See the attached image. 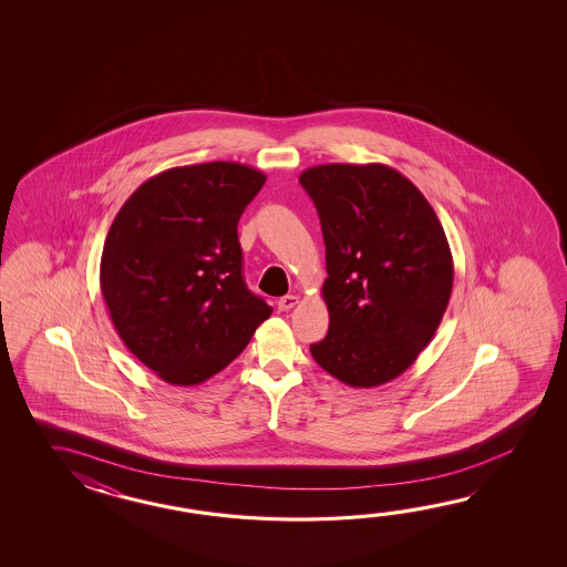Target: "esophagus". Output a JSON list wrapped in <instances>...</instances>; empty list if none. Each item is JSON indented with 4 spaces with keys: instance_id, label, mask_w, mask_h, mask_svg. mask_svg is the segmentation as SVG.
Returning a JSON list of instances; mask_svg holds the SVG:
<instances>
[{
    "instance_id": "34e87169",
    "label": "esophagus",
    "mask_w": 567,
    "mask_h": 567,
    "mask_svg": "<svg viewBox=\"0 0 567 567\" xmlns=\"http://www.w3.org/2000/svg\"><path fill=\"white\" fill-rule=\"evenodd\" d=\"M300 301V298L298 296H293V293H289V296H284V298H279L278 301V308L281 310V312H288V310H291L296 303Z\"/></svg>"
}]
</instances>
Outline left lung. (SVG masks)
I'll use <instances>...</instances> for the list:
<instances>
[{"mask_svg":"<svg viewBox=\"0 0 567 567\" xmlns=\"http://www.w3.org/2000/svg\"><path fill=\"white\" fill-rule=\"evenodd\" d=\"M300 184L326 245L330 313L313 361L344 385L379 386L408 371L446 312L454 261L413 182L385 164H322Z\"/></svg>","mask_w":567,"mask_h":567,"instance_id":"1","label":"left lung"}]
</instances>
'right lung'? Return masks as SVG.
<instances>
[{
    "label": "right lung",
    "mask_w": 567,
    "mask_h": 567,
    "mask_svg": "<svg viewBox=\"0 0 567 567\" xmlns=\"http://www.w3.org/2000/svg\"><path fill=\"white\" fill-rule=\"evenodd\" d=\"M266 174L237 162L159 172L121 206L101 255V293L121 340L169 385L235 361L274 308L243 279L237 223Z\"/></svg>",
    "instance_id": "add662e5"
}]
</instances>
